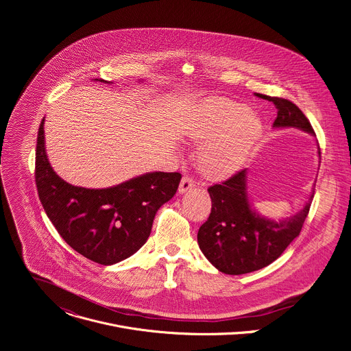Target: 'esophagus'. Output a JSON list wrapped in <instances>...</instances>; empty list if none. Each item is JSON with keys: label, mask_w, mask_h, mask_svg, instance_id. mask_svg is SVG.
Masks as SVG:
<instances>
[{"label": "esophagus", "mask_w": 351, "mask_h": 351, "mask_svg": "<svg viewBox=\"0 0 351 351\" xmlns=\"http://www.w3.org/2000/svg\"><path fill=\"white\" fill-rule=\"evenodd\" d=\"M194 187V182L191 178L189 176H184L182 180H180V184H179V193H186L189 190H191Z\"/></svg>", "instance_id": "34e87169"}]
</instances>
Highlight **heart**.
Segmentation results:
<instances>
[{"label":"heart","mask_w":351,"mask_h":351,"mask_svg":"<svg viewBox=\"0 0 351 351\" xmlns=\"http://www.w3.org/2000/svg\"><path fill=\"white\" fill-rule=\"evenodd\" d=\"M189 136L204 141L198 154L202 172L211 179L226 178L241 168L261 132V119L241 103L208 99L187 126Z\"/></svg>","instance_id":"obj_1"}]
</instances>
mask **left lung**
Masks as SVG:
<instances>
[{"instance_id":"left-lung-1","label":"left lung","mask_w":351,"mask_h":351,"mask_svg":"<svg viewBox=\"0 0 351 351\" xmlns=\"http://www.w3.org/2000/svg\"><path fill=\"white\" fill-rule=\"evenodd\" d=\"M272 101L278 110L274 128H297L311 134L314 129L295 104L282 97L257 94ZM213 208L208 219L199 226L197 241L207 260L221 272L243 275L258 271L285 252L300 234L308 215L314 193L303 210L282 221L258 215L247 194V171L208 187Z\"/></svg>"}]
</instances>
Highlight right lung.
Returning <instances> with one entry per match:
<instances>
[{"label":"right lung","mask_w":351,"mask_h":351,"mask_svg":"<svg viewBox=\"0 0 351 351\" xmlns=\"http://www.w3.org/2000/svg\"><path fill=\"white\" fill-rule=\"evenodd\" d=\"M34 178L43 208L61 237L83 257L112 265L134 254L147 241L157 211L175 195L182 175L148 172L108 189L72 186L48 162L43 119Z\"/></svg>","instance_id":"obj_1"}]
</instances>
